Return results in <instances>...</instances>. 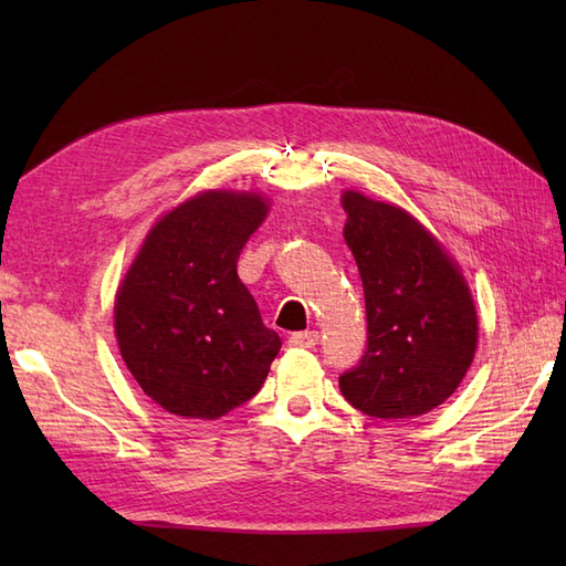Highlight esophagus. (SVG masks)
<instances>
[{"instance_id": "obj_1", "label": "esophagus", "mask_w": 566, "mask_h": 566, "mask_svg": "<svg viewBox=\"0 0 566 566\" xmlns=\"http://www.w3.org/2000/svg\"><path fill=\"white\" fill-rule=\"evenodd\" d=\"M318 342V333L316 331H304V333H293L287 337V345L295 349H312Z\"/></svg>"}]
</instances>
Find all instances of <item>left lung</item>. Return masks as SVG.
Segmentation results:
<instances>
[{"mask_svg":"<svg viewBox=\"0 0 566 566\" xmlns=\"http://www.w3.org/2000/svg\"><path fill=\"white\" fill-rule=\"evenodd\" d=\"M339 200L368 318V349L339 389L370 418L430 413L472 366L479 316L470 285L447 245L399 205L354 188Z\"/></svg>","mask_w":566,"mask_h":566,"instance_id":"1","label":"left lung"}]
</instances>
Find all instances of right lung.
Instances as JSON below:
<instances>
[{"label":"right lung","instance_id":"right-lung-1","mask_svg":"<svg viewBox=\"0 0 566 566\" xmlns=\"http://www.w3.org/2000/svg\"><path fill=\"white\" fill-rule=\"evenodd\" d=\"M271 202L210 188L165 212L115 293V339L148 399L217 420L252 399L281 352L235 262Z\"/></svg>","mask_w":566,"mask_h":566}]
</instances>
